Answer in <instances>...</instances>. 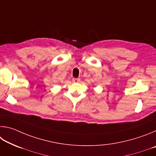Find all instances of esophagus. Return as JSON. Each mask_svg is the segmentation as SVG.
<instances>
[{"instance_id": "34e87169", "label": "esophagus", "mask_w": 156, "mask_h": 156, "mask_svg": "<svg viewBox=\"0 0 156 156\" xmlns=\"http://www.w3.org/2000/svg\"><path fill=\"white\" fill-rule=\"evenodd\" d=\"M80 78H73L72 79V81L73 82V83H78V82H80Z\"/></svg>"}]
</instances>
